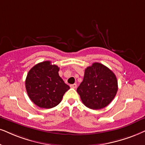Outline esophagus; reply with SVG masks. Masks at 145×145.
I'll use <instances>...</instances> for the list:
<instances>
[{"label":"esophagus","instance_id":"1","mask_svg":"<svg viewBox=\"0 0 145 145\" xmlns=\"http://www.w3.org/2000/svg\"><path fill=\"white\" fill-rule=\"evenodd\" d=\"M70 87L71 88H77V84H71V85H70Z\"/></svg>","mask_w":145,"mask_h":145}]
</instances>
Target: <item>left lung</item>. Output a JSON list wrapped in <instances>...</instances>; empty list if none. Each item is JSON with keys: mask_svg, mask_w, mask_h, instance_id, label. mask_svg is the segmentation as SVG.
<instances>
[{"mask_svg": "<svg viewBox=\"0 0 145 145\" xmlns=\"http://www.w3.org/2000/svg\"><path fill=\"white\" fill-rule=\"evenodd\" d=\"M117 91L118 82L115 74L108 67L97 62L85 69L83 81L77 89L83 104L93 110L107 106Z\"/></svg>", "mask_w": 145, "mask_h": 145, "instance_id": "left-lung-1", "label": "left lung"}]
</instances>
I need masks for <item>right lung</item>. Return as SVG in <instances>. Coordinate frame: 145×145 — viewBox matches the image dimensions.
Here are the masks:
<instances>
[{
	"mask_svg": "<svg viewBox=\"0 0 145 145\" xmlns=\"http://www.w3.org/2000/svg\"><path fill=\"white\" fill-rule=\"evenodd\" d=\"M59 68L51 62L37 63L29 70L25 80L27 94L35 104L42 108H51L61 102L69 89L58 71Z\"/></svg>",
	"mask_w": 145,
	"mask_h": 145,
	"instance_id": "add662e5",
	"label": "right lung"
}]
</instances>
